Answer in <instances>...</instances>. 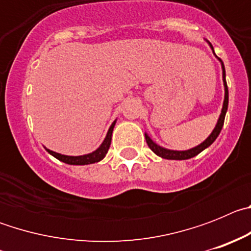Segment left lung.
<instances>
[{
    "instance_id": "left-lung-1",
    "label": "left lung",
    "mask_w": 251,
    "mask_h": 251,
    "mask_svg": "<svg viewBox=\"0 0 251 251\" xmlns=\"http://www.w3.org/2000/svg\"><path fill=\"white\" fill-rule=\"evenodd\" d=\"M210 48L214 50L212 45L208 43ZM220 60L221 63V68H223V80H224V86H225V98H224V104H223V109H221V114L219 117V121L216 123V127L214 128L212 133L205 141L201 143V145L196 146V147L191 148V150H187V151H172V150H167V148H163L161 146H158L157 143L152 141L150 138L147 133H146V142H147L148 147L153 151V152L156 153L157 156L162 157V158L165 159H188V158H192V157L197 156L199 153L202 152L205 148H207L208 146H211L214 143L215 139L217 138V136L220 134L221 129H223V126H224V121H225V114H226V110H227V105H229V90H227V84H226V79H225V66H224V63Z\"/></svg>"
}]
</instances>
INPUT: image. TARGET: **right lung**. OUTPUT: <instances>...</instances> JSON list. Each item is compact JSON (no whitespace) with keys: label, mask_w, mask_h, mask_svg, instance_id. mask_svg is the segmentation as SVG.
I'll use <instances>...</instances> for the list:
<instances>
[{"label":"right lung","mask_w":251,"mask_h":251,"mask_svg":"<svg viewBox=\"0 0 251 251\" xmlns=\"http://www.w3.org/2000/svg\"><path fill=\"white\" fill-rule=\"evenodd\" d=\"M115 126V121L113 122L112 126H110L109 130L106 133V137L104 138L103 143L99 146L98 150H95L94 152L88 153V154H84V156H65V154H60V153L54 152V151L46 150L51 156H54L55 158H57L59 161L64 162V163H68V165H90V163H95V162H99L105 157L106 152L110 147V142H112V133L113 128Z\"/></svg>","instance_id":"1"}]
</instances>
